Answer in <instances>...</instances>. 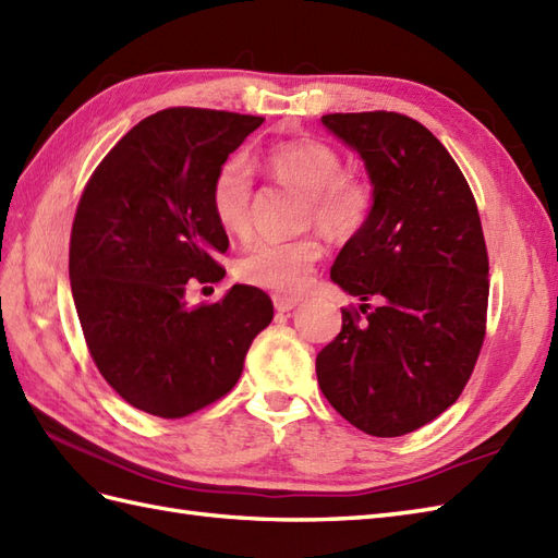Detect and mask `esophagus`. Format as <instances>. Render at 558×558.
Wrapping results in <instances>:
<instances>
[{"label": "esophagus", "instance_id": "obj_1", "mask_svg": "<svg viewBox=\"0 0 558 558\" xmlns=\"http://www.w3.org/2000/svg\"><path fill=\"white\" fill-rule=\"evenodd\" d=\"M301 305V298H293V295H275V307L277 312H291Z\"/></svg>", "mask_w": 558, "mask_h": 558}]
</instances>
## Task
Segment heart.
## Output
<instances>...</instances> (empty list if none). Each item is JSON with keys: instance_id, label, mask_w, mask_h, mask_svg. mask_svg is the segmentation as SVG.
<instances>
[{"instance_id": "obj_1", "label": "heart", "mask_w": 558, "mask_h": 558, "mask_svg": "<svg viewBox=\"0 0 558 558\" xmlns=\"http://www.w3.org/2000/svg\"><path fill=\"white\" fill-rule=\"evenodd\" d=\"M269 172L291 182L307 194L305 217L331 236L357 232L369 213L372 192L357 174L343 172L341 154L333 146L298 140L269 146L265 156ZM210 206L229 234H246L253 210V174L246 158L225 160L215 172L210 186ZM322 243L312 236L301 239H260L241 255L239 277L253 287L277 293H298L307 287Z\"/></svg>"}]
</instances>
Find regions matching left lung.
Here are the masks:
<instances>
[{
	"mask_svg": "<svg viewBox=\"0 0 558 558\" xmlns=\"http://www.w3.org/2000/svg\"><path fill=\"white\" fill-rule=\"evenodd\" d=\"M322 125L364 160L372 210L331 267L367 317L343 310L317 381L352 426L398 438L452 407L478 360L490 293L481 217L454 158L421 122L372 111L322 116Z\"/></svg>",
	"mask_w": 558,
	"mask_h": 558,
	"instance_id": "left-lung-1",
	"label": "left lung"
}]
</instances>
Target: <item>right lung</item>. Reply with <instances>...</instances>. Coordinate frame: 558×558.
<instances>
[{
    "label": "right lung",
    "mask_w": 558,
    "mask_h": 558,
    "mask_svg": "<svg viewBox=\"0 0 558 558\" xmlns=\"http://www.w3.org/2000/svg\"><path fill=\"white\" fill-rule=\"evenodd\" d=\"M265 118L168 108L144 118L94 170L71 234L73 301L101 376L137 410L182 418L227 396L275 317L269 295L234 283L192 307V283L220 281L229 239L210 206L215 172Z\"/></svg>",
    "instance_id": "right-lung-1"
}]
</instances>
